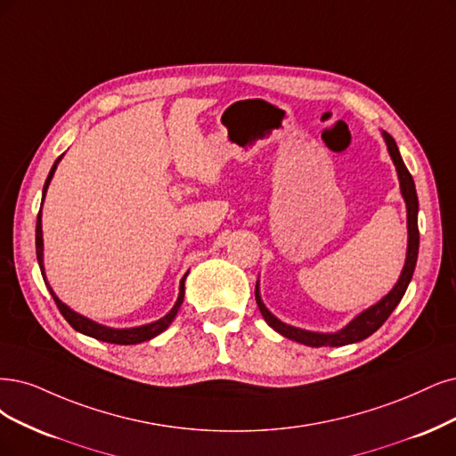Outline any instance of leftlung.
<instances>
[{
	"mask_svg": "<svg viewBox=\"0 0 456 456\" xmlns=\"http://www.w3.org/2000/svg\"><path fill=\"white\" fill-rule=\"evenodd\" d=\"M381 134H383V141L387 144V150H389V156L396 167L400 193L403 197V202H406V210H408V251H406V263H403L400 278L395 283V288L387 293L381 300H378L376 305H372L370 308L362 310L357 317H353L344 329L336 330V332H314V330L298 329V327L280 322V319L263 305L261 291H259V280H257L256 300H257V306L261 310V315L265 317V322L268 325H271L281 336H285V338L310 346V347H322V346L340 347V346L361 342V340L368 338L370 334H374L387 322V317L393 314V310L398 306V302L402 300L403 293H406V289H408L413 271H415V265H417V254H419V227H417L419 200H417L413 178L406 168V165H403V161H402V156H400L395 139L387 131H381Z\"/></svg>",
	"mask_w": 456,
	"mask_h": 456,
	"instance_id": "1",
	"label": "left lung"
}]
</instances>
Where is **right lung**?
I'll return each instance as SVG.
<instances>
[{"label":"right lung","instance_id":"1","mask_svg":"<svg viewBox=\"0 0 456 456\" xmlns=\"http://www.w3.org/2000/svg\"><path fill=\"white\" fill-rule=\"evenodd\" d=\"M63 156H60L53 168H50L48 173V178L45 182V188H43V200H45V195H46V190L50 185V180H53L54 173H56V167L58 163L61 161ZM36 251H37V261H39V266H41V274H43V280L46 283V289L50 291V295H53L54 302L58 305L61 315L67 319V323H69L75 330L86 334V336H92V338L95 340H101V342H109V344H120V346H133V344H141V342H148L151 338H156L158 334H161L168 325L173 323V319L176 317L182 302H183V281L185 278H188V273L183 274V278L180 280V291H178V298L175 302V306L171 308V312L165 314L161 319H158V322H151V323H146V325H141V327H129V329H112V327H107V325H101L97 322H92V319L84 317L80 314H77L75 310H71L69 306L65 305V302H61L56 293L53 291V288H50V283L46 281V274H45V263H43V224H41V210H39V216H37V227H36Z\"/></svg>","mask_w":456,"mask_h":456}]
</instances>
